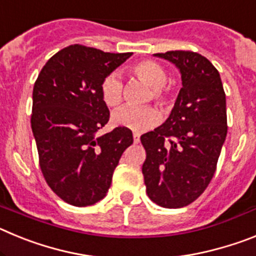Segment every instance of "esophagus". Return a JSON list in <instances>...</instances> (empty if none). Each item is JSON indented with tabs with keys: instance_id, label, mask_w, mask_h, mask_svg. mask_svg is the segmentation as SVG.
Listing matches in <instances>:
<instances>
[{
	"instance_id": "34e87169",
	"label": "esophagus",
	"mask_w": 256,
	"mask_h": 256,
	"mask_svg": "<svg viewBox=\"0 0 256 256\" xmlns=\"http://www.w3.org/2000/svg\"><path fill=\"white\" fill-rule=\"evenodd\" d=\"M133 141H134V144H138V142H140V134H138V133H133Z\"/></svg>"
}]
</instances>
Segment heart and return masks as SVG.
<instances>
[{"instance_id":"b5f03b06","label":"heart","mask_w":256,"mask_h":256,"mask_svg":"<svg viewBox=\"0 0 256 256\" xmlns=\"http://www.w3.org/2000/svg\"><path fill=\"white\" fill-rule=\"evenodd\" d=\"M133 76L152 87L150 100L162 106H169L172 98L165 90L168 74L164 68L156 61L142 60L130 66ZM100 94L104 104L108 108H118L123 101V82L118 74H110L102 79L100 84ZM160 122V112L154 108H136L126 106L112 114V123L115 126L128 128L134 132H144Z\"/></svg>"}]
</instances>
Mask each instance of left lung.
<instances>
[{
  "instance_id": "left-lung-1",
  "label": "left lung",
  "mask_w": 256,
  "mask_h": 256,
  "mask_svg": "<svg viewBox=\"0 0 256 256\" xmlns=\"http://www.w3.org/2000/svg\"><path fill=\"white\" fill-rule=\"evenodd\" d=\"M155 56L176 64L182 88L162 126L141 136L148 196L168 209L187 206L209 186L227 136L226 94L216 66L192 51Z\"/></svg>"
}]
</instances>
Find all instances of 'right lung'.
<instances>
[{"label": "right lung", "mask_w": 256, "mask_h": 256, "mask_svg": "<svg viewBox=\"0 0 256 256\" xmlns=\"http://www.w3.org/2000/svg\"><path fill=\"white\" fill-rule=\"evenodd\" d=\"M130 55L70 44L47 61L34 83L30 124L40 170L73 206L105 198L122 154L133 144L132 130L123 126L96 136L110 118L101 82Z\"/></svg>", "instance_id": "1"}]
</instances>
